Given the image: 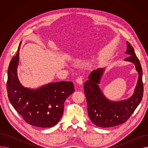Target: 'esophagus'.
Returning <instances> with one entry per match:
<instances>
[{"label":"esophagus","mask_w":148,"mask_h":148,"mask_svg":"<svg viewBox=\"0 0 148 148\" xmlns=\"http://www.w3.org/2000/svg\"><path fill=\"white\" fill-rule=\"evenodd\" d=\"M76 82L77 83H78L80 85H82L83 84V79L82 77H78L76 80Z\"/></svg>","instance_id":"esophagus-1"}]
</instances>
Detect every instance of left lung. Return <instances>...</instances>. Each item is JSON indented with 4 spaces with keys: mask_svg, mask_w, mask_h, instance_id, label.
<instances>
[{
    "mask_svg": "<svg viewBox=\"0 0 148 148\" xmlns=\"http://www.w3.org/2000/svg\"><path fill=\"white\" fill-rule=\"evenodd\" d=\"M127 45L125 54L128 56L124 60L134 64L138 74L134 93L129 98L114 101L106 97L99 86L104 68L94 70L89 75V80L84 84L89 117L98 127H112L126 122L142 101L143 94L142 66L133 47L128 41Z\"/></svg>",
    "mask_w": 148,
    "mask_h": 148,
    "instance_id": "obj_1",
    "label": "left lung"
}]
</instances>
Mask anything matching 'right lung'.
<instances>
[{
  "instance_id": "add662e5",
  "label": "right lung",
  "mask_w": 148,
  "mask_h": 148,
  "mask_svg": "<svg viewBox=\"0 0 148 148\" xmlns=\"http://www.w3.org/2000/svg\"><path fill=\"white\" fill-rule=\"evenodd\" d=\"M21 44L8 69L7 92L10 101L30 125L52 127L63 115L65 101L75 90L74 84L62 81L49 83L36 89L23 86L17 75Z\"/></svg>"
}]
</instances>
